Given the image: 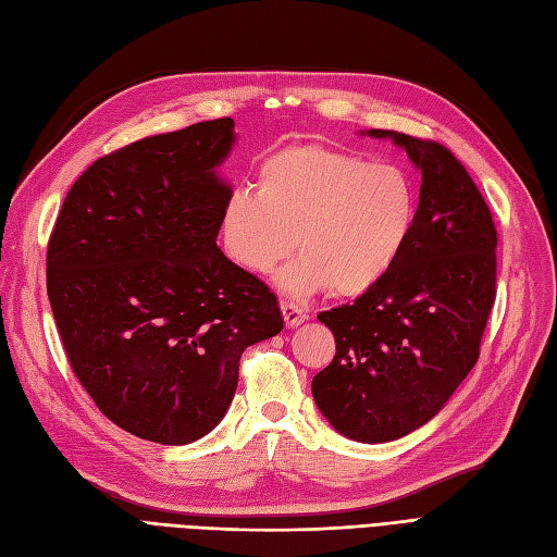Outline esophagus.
<instances>
[{
    "label": "esophagus",
    "mask_w": 557,
    "mask_h": 557,
    "mask_svg": "<svg viewBox=\"0 0 557 557\" xmlns=\"http://www.w3.org/2000/svg\"><path fill=\"white\" fill-rule=\"evenodd\" d=\"M281 313L285 327H299V324L306 320V311L299 309L295 301H281Z\"/></svg>",
    "instance_id": "esophagus-1"
}]
</instances>
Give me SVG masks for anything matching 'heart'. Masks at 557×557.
Here are the masks:
<instances>
[{
  "label": "heart",
  "instance_id": "b5f03b06",
  "mask_svg": "<svg viewBox=\"0 0 557 557\" xmlns=\"http://www.w3.org/2000/svg\"><path fill=\"white\" fill-rule=\"evenodd\" d=\"M419 186L406 168L373 163L320 143L283 147L258 170V188L237 186L221 209L230 260L270 274L297 246L276 285L290 297L332 290L361 297L385 281L412 239Z\"/></svg>",
  "mask_w": 557,
  "mask_h": 557
}]
</instances>
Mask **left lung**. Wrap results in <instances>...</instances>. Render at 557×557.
Instances as JSON below:
<instances>
[{
  "mask_svg": "<svg viewBox=\"0 0 557 557\" xmlns=\"http://www.w3.org/2000/svg\"><path fill=\"white\" fill-rule=\"evenodd\" d=\"M421 172L412 239L394 272L355 304L318 315L336 355L313 377L322 417L357 443H392L431 421L479 359L495 301L497 233L479 188L451 151L371 128Z\"/></svg>",
  "mask_w": 557,
  "mask_h": 557,
  "instance_id": "obj_1",
  "label": "left lung"
}]
</instances>
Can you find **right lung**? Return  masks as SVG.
<instances>
[{"mask_svg": "<svg viewBox=\"0 0 557 557\" xmlns=\"http://www.w3.org/2000/svg\"><path fill=\"white\" fill-rule=\"evenodd\" d=\"M230 117L133 143L69 190L48 297L73 373L120 429L188 445L219 426L248 345L283 330L276 295L216 237L233 188Z\"/></svg>", "mask_w": 557, "mask_h": 557, "instance_id": "right-lung-1", "label": "right lung"}]
</instances>
